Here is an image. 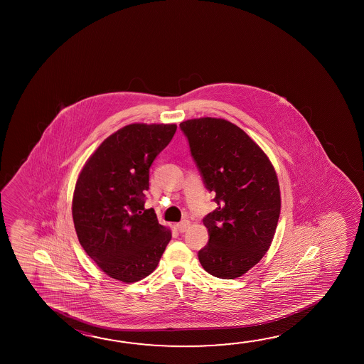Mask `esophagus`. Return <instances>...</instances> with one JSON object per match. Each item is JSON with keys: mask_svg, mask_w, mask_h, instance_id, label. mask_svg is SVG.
Here are the masks:
<instances>
[{"mask_svg": "<svg viewBox=\"0 0 364 364\" xmlns=\"http://www.w3.org/2000/svg\"><path fill=\"white\" fill-rule=\"evenodd\" d=\"M189 226H191V222L189 220H181V222H179L178 225H176V228H178V231L179 232H185L188 228H189Z\"/></svg>", "mask_w": 364, "mask_h": 364, "instance_id": "esophagus-1", "label": "esophagus"}]
</instances>
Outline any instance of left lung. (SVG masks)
<instances>
[{
	"label": "left lung",
	"mask_w": 364,
	"mask_h": 364,
	"mask_svg": "<svg viewBox=\"0 0 364 364\" xmlns=\"http://www.w3.org/2000/svg\"><path fill=\"white\" fill-rule=\"evenodd\" d=\"M203 183L217 208L203 218L208 244L198 252L209 274L235 279L262 260L279 220L274 167L237 125L199 118L180 123Z\"/></svg>",
	"instance_id": "left-lung-1"
}]
</instances>
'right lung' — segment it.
I'll return each instance as SVG.
<instances>
[{
	"label": "right lung",
	"instance_id": "add662e5",
	"mask_svg": "<svg viewBox=\"0 0 364 364\" xmlns=\"http://www.w3.org/2000/svg\"><path fill=\"white\" fill-rule=\"evenodd\" d=\"M175 124H129L96 149L78 176L72 215L78 241L105 274L124 283L155 270L171 232L144 208L149 167Z\"/></svg>",
	"mask_w": 364,
	"mask_h": 364
}]
</instances>
